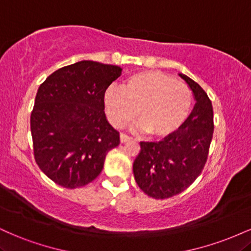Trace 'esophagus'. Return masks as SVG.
<instances>
[{
  "label": "esophagus",
  "mask_w": 251,
  "mask_h": 251,
  "mask_svg": "<svg viewBox=\"0 0 251 251\" xmlns=\"http://www.w3.org/2000/svg\"><path fill=\"white\" fill-rule=\"evenodd\" d=\"M132 138L129 137V135L125 134V133H120V142L122 143H127V142H131Z\"/></svg>",
  "instance_id": "34e87169"
}]
</instances>
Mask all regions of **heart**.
<instances>
[{
	"instance_id": "1",
	"label": "heart",
	"mask_w": 251,
	"mask_h": 251,
	"mask_svg": "<svg viewBox=\"0 0 251 251\" xmlns=\"http://www.w3.org/2000/svg\"><path fill=\"white\" fill-rule=\"evenodd\" d=\"M108 120L123 127L137 116V128L153 137L175 133L188 119L192 107V92L185 83L160 72L132 74L123 88L109 87L102 97Z\"/></svg>"
}]
</instances>
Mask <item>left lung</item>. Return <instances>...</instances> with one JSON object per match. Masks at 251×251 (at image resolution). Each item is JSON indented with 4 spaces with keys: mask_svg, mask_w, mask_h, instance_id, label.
Masks as SVG:
<instances>
[{
    "mask_svg": "<svg viewBox=\"0 0 251 251\" xmlns=\"http://www.w3.org/2000/svg\"><path fill=\"white\" fill-rule=\"evenodd\" d=\"M179 76L194 94V109L175 133L160 142H140V152L133 163L138 186L155 200L180 194L197 179L214 134V111L208 94L189 76Z\"/></svg>",
    "mask_w": 251,
    "mask_h": 251,
    "instance_id": "8db88e82",
    "label": "left lung"
}]
</instances>
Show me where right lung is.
<instances>
[{"label":"right lung","mask_w":251,"mask_h":251,"mask_svg":"<svg viewBox=\"0 0 251 251\" xmlns=\"http://www.w3.org/2000/svg\"><path fill=\"white\" fill-rule=\"evenodd\" d=\"M122 71L83 60L55 71L37 89L30 116L34 155L43 174L63 188L96 179L107 152L119 145L102 97Z\"/></svg>","instance_id":"right-lung-1"}]
</instances>
